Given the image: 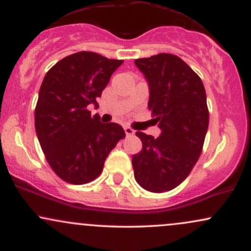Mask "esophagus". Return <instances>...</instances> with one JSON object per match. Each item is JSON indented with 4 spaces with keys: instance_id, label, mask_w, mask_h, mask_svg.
Returning a JSON list of instances; mask_svg holds the SVG:
<instances>
[{
    "instance_id": "1",
    "label": "esophagus",
    "mask_w": 251,
    "mask_h": 251,
    "mask_svg": "<svg viewBox=\"0 0 251 251\" xmlns=\"http://www.w3.org/2000/svg\"><path fill=\"white\" fill-rule=\"evenodd\" d=\"M124 129H125V133H126V135H133V134H134V131H133V129H132L131 127H128V126H126V127L124 128Z\"/></svg>"
}]
</instances>
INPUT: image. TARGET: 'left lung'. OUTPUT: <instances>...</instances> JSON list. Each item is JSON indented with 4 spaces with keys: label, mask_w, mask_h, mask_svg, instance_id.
Returning <instances> with one entry per match:
<instances>
[{
    "label": "left lung",
    "mask_w": 251,
    "mask_h": 251,
    "mask_svg": "<svg viewBox=\"0 0 251 251\" xmlns=\"http://www.w3.org/2000/svg\"><path fill=\"white\" fill-rule=\"evenodd\" d=\"M150 87L149 109L162 134L138 131L143 150L132 158L134 178L150 192L170 191L185 179L201 153L209 126L201 77L180 57L160 53L137 59Z\"/></svg>",
    "instance_id": "left-lung-1"
}]
</instances>
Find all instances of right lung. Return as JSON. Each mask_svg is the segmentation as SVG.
Listing matches in <instances>:
<instances>
[{"label": "right lung", "instance_id": "1", "mask_svg": "<svg viewBox=\"0 0 251 251\" xmlns=\"http://www.w3.org/2000/svg\"><path fill=\"white\" fill-rule=\"evenodd\" d=\"M123 62L79 51L45 75L35 107L37 139L51 170L67 183L81 185L99 177L108 153L125 138L122 126L100 123L87 109Z\"/></svg>", "mask_w": 251, "mask_h": 251}]
</instances>
